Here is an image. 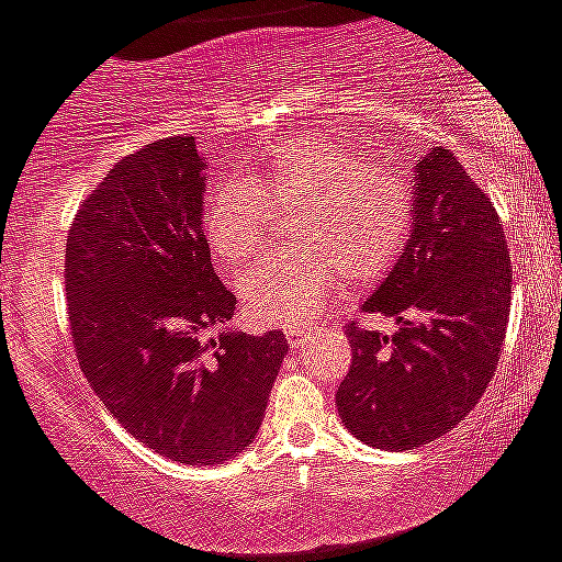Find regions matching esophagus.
<instances>
[{
  "mask_svg": "<svg viewBox=\"0 0 562 562\" xmlns=\"http://www.w3.org/2000/svg\"><path fill=\"white\" fill-rule=\"evenodd\" d=\"M308 334H312L308 328H286V341H290L292 347H297V345H303V341H306Z\"/></svg>",
  "mask_w": 562,
  "mask_h": 562,
  "instance_id": "1",
  "label": "esophagus"
}]
</instances>
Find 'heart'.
Segmentation results:
<instances>
[{"label":"heart","mask_w":562,"mask_h":562,"mask_svg":"<svg viewBox=\"0 0 562 562\" xmlns=\"http://www.w3.org/2000/svg\"><path fill=\"white\" fill-rule=\"evenodd\" d=\"M292 239L278 259L237 281L243 312L256 325L308 323L328 297L336 270L370 281L392 267L411 234V187L386 165L330 140L278 143L248 176H232L206 201L204 234L223 267H243L267 243L272 206H294Z\"/></svg>","instance_id":"obj_1"}]
</instances>
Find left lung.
I'll list each match as a JSON object with an SVG mask.
<instances>
[{
	"instance_id": "1",
	"label": "left lung",
	"mask_w": 562,
	"mask_h": 562,
	"mask_svg": "<svg viewBox=\"0 0 562 562\" xmlns=\"http://www.w3.org/2000/svg\"><path fill=\"white\" fill-rule=\"evenodd\" d=\"M411 234L361 312L397 334L347 325L352 367L336 392L341 422L378 450L441 438L477 405L496 372L510 312L502 221L450 148L414 162Z\"/></svg>"
}]
</instances>
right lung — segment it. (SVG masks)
<instances>
[{"label": "right lung", "instance_id": "obj_1", "mask_svg": "<svg viewBox=\"0 0 562 562\" xmlns=\"http://www.w3.org/2000/svg\"><path fill=\"white\" fill-rule=\"evenodd\" d=\"M204 192L195 137L148 143L106 170L66 243L85 378L137 441L190 467L254 441L286 356L284 330L228 328L237 297L212 267Z\"/></svg>", "mask_w": 562, "mask_h": 562}]
</instances>
